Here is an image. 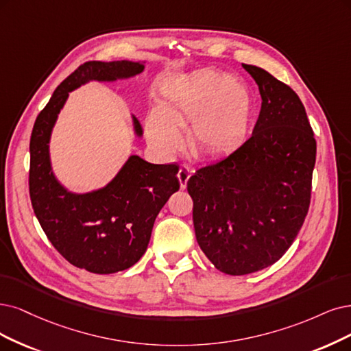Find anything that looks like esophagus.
<instances>
[{
    "label": "esophagus",
    "mask_w": 351,
    "mask_h": 351,
    "mask_svg": "<svg viewBox=\"0 0 351 351\" xmlns=\"http://www.w3.org/2000/svg\"><path fill=\"white\" fill-rule=\"evenodd\" d=\"M189 176H191V171H189V169L185 167V166H180V167H179V172H178V179H179L180 188H182V189L186 188Z\"/></svg>",
    "instance_id": "esophagus-1"
}]
</instances>
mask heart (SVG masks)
I'll return each mask as SVG.
<instances>
[{
	"label": "heart",
	"instance_id": "obj_1",
	"mask_svg": "<svg viewBox=\"0 0 351 351\" xmlns=\"http://www.w3.org/2000/svg\"><path fill=\"white\" fill-rule=\"evenodd\" d=\"M162 111L146 121L150 145L165 156L184 146L179 128L188 130L191 153L198 159H223L247 138L254 97L247 82L215 68L178 77L163 90Z\"/></svg>",
	"mask_w": 351,
	"mask_h": 351
}]
</instances>
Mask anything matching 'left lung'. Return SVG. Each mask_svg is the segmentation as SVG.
<instances>
[{
  "label": "left lung",
  "instance_id": "1",
  "mask_svg": "<svg viewBox=\"0 0 351 351\" xmlns=\"http://www.w3.org/2000/svg\"><path fill=\"white\" fill-rule=\"evenodd\" d=\"M243 68L262 97L253 134L188 180L199 247L234 276L274 265L291 247L308 214L317 154L295 90L262 68Z\"/></svg>",
  "mask_w": 351,
  "mask_h": 351
}]
</instances>
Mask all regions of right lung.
<instances>
[{
	"label": "right lung",
	"mask_w": 351,
	"mask_h": 351,
	"mask_svg": "<svg viewBox=\"0 0 351 351\" xmlns=\"http://www.w3.org/2000/svg\"><path fill=\"white\" fill-rule=\"evenodd\" d=\"M143 69L145 64L130 60L85 62L56 88L32 132L29 189L34 214L53 247L71 265L90 274H115L140 261L156 217L179 189V166L153 165L130 156L107 186L72 193L51 171V128L71 90L89 81L124 80ZM133 124L140 137L143 130L136 117Z\"/></svg>",
	"instance_id": "add662e5"
}]
</instances>
